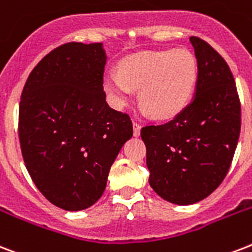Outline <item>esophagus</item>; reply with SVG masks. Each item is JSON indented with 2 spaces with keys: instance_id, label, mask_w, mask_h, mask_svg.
Here are the masks:
<instances>
[{
  "instance_id": "34e87169",
  "label": "esophagus",
  "mask_w": 252,
  "mask_h": 252,
  "mask_svg": "<svg viewBox=\"0 0 252 252\" xmlns=\"http://www.w3.org/2000/svg\"><path fill=\"white\" fill-rule=\"evenodd\" d=\"M140 130H141V126L137 122H133V134L134 136H140Z\"/></svg>"
}]
</instances>
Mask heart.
Here are the masks:
<instances>
[{
    "instance_id": "obj_1",
    "label": "heart",
    "mask_w": 252,
    "mask_h": 252,
    "mask_svg": "<svg viewBox=\"0 0 252 252\" xmlns=\"http://www.w3.org/2000/svg\"><path fill=\"white\" fill-rule=\"evenodd\" d=\"M197 71V59L189 50L145 51L123 61L120 74H105L104 90L115 107H123L130 100L133 88H139L144 113L172 119L189 103Z\"/></svg>"
}]
</instances>
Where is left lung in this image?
<instances>
[{
    "label": "left lung",
    "mask_w": 252,
    "mask_h": 252,
    "mask_svg": "<svg viewBox=\"0 0 252 252\" xmlns=\"http://www.w3.org/2000/svg\"><path fill=\"white\" fill-rule=\"evenodd\" d=\"M197 58L195 96L170 122L145 126L149 184L161 198L191 205L210 195L226 177L241 133V101L223 58L190 36Z\"/></svg>",
    "instance_id": "1"
}]
</instances>
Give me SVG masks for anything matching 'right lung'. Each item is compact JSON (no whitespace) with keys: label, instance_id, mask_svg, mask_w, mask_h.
I'll return each instance as SVG.
<instances>
[{"label":"right lung","instance_id":"obj_1","mask_svg":"<svg viewBox=\"0 0 252 252\" xmlns=\"http://www.w3.org/2000/svg\"><path fill=\"white\" fill-rule=\"evenodd\" d=\"M101 43L68 42L50 51L25 83L18 136L32 182L63 210L92 206L133 126L103 91Z\"/></svg>","mask_w":252,"mask_h":252}]
</instances>
